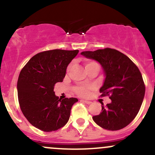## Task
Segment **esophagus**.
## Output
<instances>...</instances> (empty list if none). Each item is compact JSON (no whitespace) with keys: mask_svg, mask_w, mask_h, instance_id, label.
I'll return each instance as SVG.
<instances>
[{"mask_svg":"<svg viewBox=\"0 0 155 155\" xmlns=\"http://www.w3.org/2000/svg\"><path fill=\"white\" fill-rule=\"evenodd\" d=\"M81 101H83V102H84L85 104H91V101H86V100H81Z\"/></svg>","mask_w":155,"mask_h":155,"instance_id":"obj_1","label":"esophagus"}]
</instances>
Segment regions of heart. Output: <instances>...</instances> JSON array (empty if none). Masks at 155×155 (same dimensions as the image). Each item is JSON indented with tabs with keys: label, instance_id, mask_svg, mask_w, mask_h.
I'll list each match as a JSON object with an SVG mask.
<instances>
[{
	"label": "heart",
	"instance_id": "1",
	"mask_svg": "<svg viewBox=\"0 0 155 155\" xmlns=\"http://www.w3.org/2000/svg\"><path fill=\"white\" fill-rule=\"evenodd\" d=\"M92 66H96L99 68L98 64L95 62H87V63H85V68H87L92 67ZM71 68V65H69V66L68 67V71ZM92 88L91 86H88V85H84V84H80L76 86L74 88V91L79 95L81 96H86L88 95L89 93V90Z\"/></svg>",
	"mask_w": 155,
	"mask_h": 155
}]
</instances>
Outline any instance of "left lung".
Masks as SVG:
<instances>
[{"instance_id":"obj_1","label":"left lung","mask_w":155,"mask_h":155,"mask_svg":"<svg viewBox=\"0 0 155 155\" xmlns=\"http://www.w3.org/2000/svg\"><path fill=\"white\" fill-rule=\"evenodd\" d=\"M81 54L101 64L105 75L101 96L110 95L111 100L106 106L101 104L100 114L92 117L94 122L108 130L128 125L139 111L145 95L139 69L128 57L110 48L82 51Z\"/></svg>"}]
</instances>
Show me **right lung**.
I'll return each mask as SVG.
<instances>
[{"instance_id":"add662e5","label":"right lung","mask_w":155,"mask_h":155,"mask_svg":"<svg viewBox=\"0 0 155 155\" xmlns=\"http://www.w3.org/2000/svg\"><path fill=\"white\" fill-rule=\"evenodd\" d=\"M79 50L53 49L36 54L19 74L17 94L20 108L28 122L44 132L58 130L67 123L75 97L60 100L54 86L62 82L68 64Z\"/></svg>"}]
</instances>
